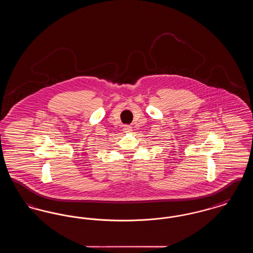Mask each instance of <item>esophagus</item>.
Segmentation results:
<instances>
[{
  "label": "esophagus",
  "mask_w": 253,
  "mask_h": 253,
  "mask_svg": "<svg viewBox=\"0 0 253 253\" xmlns=\"http://www.w3.org/2000/svg\"><path fill=\"white\" fill-rule=\"evenodd\" d=\"M124 130H125L126 132H131V130H132V127H131V125H129V124H126V125H124Z\"/></svg>",
  "instance_id": "obj_1"
}]
</instances>
